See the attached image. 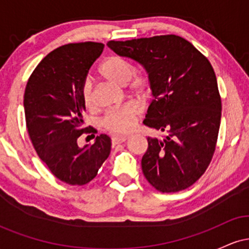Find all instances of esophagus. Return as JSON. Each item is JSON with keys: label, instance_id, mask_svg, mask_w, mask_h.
Segmentation results:
<instances>
[{"label": "esophagus", "instance_id": "esophagus-1", "mask_svg": "<svg viewBox=\"0 0 249 249\" xmlns=\"http://www.w3.org/2000/svg\"><path fill=\"white\" fill-rule=\"evenodd\" d=\"M126 139L127 136H113L112 138H111V144H112V146H116V145L124 142Z\"/></svg>", "mask_w": 249, "mask_h": 249}]
</instances>
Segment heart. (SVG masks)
<instances>
[{
  "instance_id": "b5f03b06",
  "label": "heart",
  "mask_w": 249,
  "mask_h": 249,
  "mask_svg": "<svg viewBox=\"0 0 249 249\" xmlns=\"http://www.w3.org/2000/svg\"><path fill=\"white\" fill-rule=\"evenodd\" d=\"M99 71L108 81L119 85H128L132 93L145 97L150 93V83L144 73L134 72V68L126 59L119 56H108L102 62ZM81 98L85 107L93 110L96 107L93 85L90 78H85L81 84ZM141 107L134 103L111 108L102 118V126L112 133L123 134L133 130L137 119L141 115Z\"/></svg>"
}]
</instances>
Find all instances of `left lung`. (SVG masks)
<instances>
[{
	"instance_id": "1",
	"label": "left lung",
	"mask_w": 249,
	"mask_h": 249,
	"mask_svg": "<svg viewBox=\"0 0 249 249\" xmlns=\"http://www.w3.org/2000/svg\"><path fill=\"white\" fill-rule=\"evenodd\" d=\"M107 47L148 73L154 99L142 123L164 136L147 138L145 178L162 193L186 190L207 170L218 141L221 97L212 65L177 35L110 41Z\"/></svg>"
}]
</instances>
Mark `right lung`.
I'll use <instances>...</instances> for the list:
<instances>
[{
	"label": "right lung",
	"mask_w": 249,
	"mask_h": 249,
	"mask_svg": "<svg viewBox=\"0 0 249 249\" xmlns=\"http://www.w3.org/2000/svg\"><path fill=\"white\" fill-rule=\"evenodd\" d=\"M103 49L97 42L57 48L38 63L24 91L25 123L37 154L57 179L72 186L95 178L111 151L107 134L97 136L91 146L77 144L82 134L97 133L83 126L81 84Z\"/></svg>",
	"instance_id": "obj_1"
}]
</instances>
